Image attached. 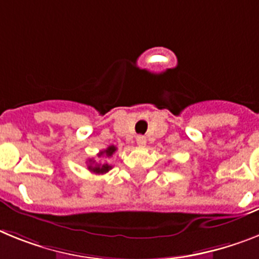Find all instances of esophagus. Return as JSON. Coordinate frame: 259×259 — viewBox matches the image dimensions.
I'll list each match as a JSON object with an SVG mask.
<instances>
[{
  "instance_id": "esophagus-1",
  "label": "esophagus",
  "mask_w": 259,
  "mask_h": 259,
  "mask_svg": "<svg viewBox=\"0 0 259 259\" xmlns=\"http://www.w3.org/2000/svg\"><path fill=\"white\" fill-rule=\"evenodd\" d=\"M146 143H147V139H146V137H143V136L137 137V145H138L139 147H145Z\"/></svg>"
}]
</instances>
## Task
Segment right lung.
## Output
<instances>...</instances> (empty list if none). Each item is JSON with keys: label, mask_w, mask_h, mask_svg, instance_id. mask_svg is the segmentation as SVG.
I'll return each mask as SVG.
<instances>
[{"label": "right lung", "mask_w": 259, "mask_h": 259, "mask_svg": "<svg viewBox=\"0 0 259 259\" xmlns=\"http://www.w3.org/2000/svg\"><path fill=\"white\" fill-rule=\"evenodd\" d=\"M117 147L116 146H109L108 148H105L104 151H100L98 154L99 157H103V159H108V157H111L112 155L116 152ZM89 169L94 173H98V175H103V173H107L108 170L112 169V165H109L108 163H96L94 159H90L89 160Z\"/></svg>", "instance_id": "add662e5"}]
</instances>
